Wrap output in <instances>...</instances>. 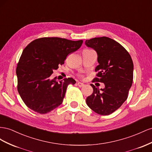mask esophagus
Wrapping results in <instances>:
<instances>
[{
  "label": "esophagus",
  "instance_id": "34e87169",
  "mask_svg": "<svg viewBox=\"0 0 152 152\" xmlns=\"http://www.w3.org/2000/svg\"><path fill=\"white\" fill-rule=\"evenodd\" d=\"M77 85H78V86H80V87H82V86H83L85 85L84 83H81V82H78V83H77Z\"/></svg>",
  "mask_w": 152,
  "mask_h": 152
}]
</instances>
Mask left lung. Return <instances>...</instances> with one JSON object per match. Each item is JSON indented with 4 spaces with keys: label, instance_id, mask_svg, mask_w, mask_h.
Instances as JSON below:
<instances>
[{
    "label": "left lung",
    "instance_id": "1",
    "mask_svg": "<svg viewBox=\"0 0 152 152\" xmlns=\"http://www.w3.org/2000/svg\"><path fill=\"white\" fill-rule=\"evenodd\" d=\"M85 45L96 51L99 65L92 82H101L99 90L93 84L94 92L86 99V104L96 113L109 115L127 100L133 81V62L129 52L120 43L107 37L86 40Z\"/></svg>",
    "mask_w": 152,
    "mask_h": 152
}]
</instances>
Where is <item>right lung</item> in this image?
I'll list each match as a JSON object with an SVG mask.
<instances>
[{"mask_svg": "<svg viewBox=\"0 0 152 152\" xmlns=\"http://www.w3.org/2000/svg\"><path fill=\"white\" fill-rule=\"evenodd\" d=\"M82 43L83 40L48 37L36 39L25 48L17 64V89L30 110L46 114L62 103L68 85L76 81L68 77L57 82L50 76Z\"/></svg>", "mask_w": 152, "mask_h": 152, "instance_id": "right-lung-1", "label": "right lung"}]
</instances>
